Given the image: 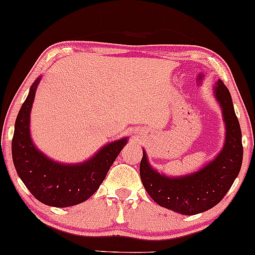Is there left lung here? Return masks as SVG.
<instances>
[{
  "mask_svg": "<svg viewBox=\"0 0 255 255\" xmlns=\"http://www.w3.org/2000/svg\"><path fill=\"white\" fill-rule=\"evenodd\" d=\"M213 92L223 111L226 128L224 146L213 160L196 172L178 177H168L152 167L145 150L140 160V179L148 196L161 207L185 216L205 212L219 204L229 192L243 164L241 130L232 97L220 79Z\"/></svg>",
  "mask_w": 255,
  "mask_h": 255,
  "instance_id": "obj_1",
  "label": "left lung"
}]
</instances>
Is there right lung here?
Here are the masks:
<instances>
[{
    "label": "right lung",
    "instance_id": "add662e5",
    "mask_svg": "<svg viewBox=\"0 0 255 255\" xmlns=\"http://www.w3.org/2000/svg\"><path fill=\"white\" fill-rule=\"evenodd\" d=\"M39 81L41 77L32 83L16 118L12 161L18 177L36 199L54 207L74 206L98 190L128 137L104 145L83 163L63 164L52 160L36 147L30 134V112Z\"/></svg>",
    "mask_w": 255,
    "mask_h": 255
}]
</instances>
